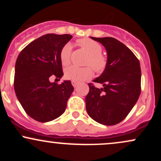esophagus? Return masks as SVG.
Instances as JSON below:
<instances>
[{"label": "esophagus", "instance_id": "1", "mask_svg": "<svg viewBox=\"0 0 161 161\" xmlns=\"http://www.w3.org/2000/svg\"><path fill=\"white\" fill-rule=\"evenodd\" d=\"M78 84H79V83L77 82H75V81H72V85H73V87H75V88L77 86H78Z\"/></svg>", "mask_w": 161, "mask_h": 161}]
</instances>
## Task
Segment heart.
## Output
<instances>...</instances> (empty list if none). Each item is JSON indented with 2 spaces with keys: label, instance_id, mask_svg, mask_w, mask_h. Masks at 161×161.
Masks as SVG:
<instances>
[{
  "label": "heart",
  "instance_id": "heart-1",
  "mask_svg": "<svg viewBox=\"0 0 161 161\" xmlns=\"http://www.w3.org/2000/svg\"><path fill=\"white\" fill-rule=\"evenodd\" d=\"M79 45L88 54L86 60V65H91L97 73H102L108 66V57L102 53V46L98 42L88 38L78 40ZM73 46L67 42L62 47L60 51V60L63 66L69 64ZM89 66L78 67L70 66L66 68L64 75L67 79L79 82L92 78L93 70Z\"/></svg>",
  "mask_w": 161,
  "mask_h": 161
}]
</instances>
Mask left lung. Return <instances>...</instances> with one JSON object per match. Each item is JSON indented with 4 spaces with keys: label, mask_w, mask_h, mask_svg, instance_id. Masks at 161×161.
Returning <instances> with one entry per match:
<instances>
[{
    "label": "left lung",
    "mask_w": 161,
    "mask_h": 161,
    "mask_svg": "<svg viewBox=\"0 0 161 161\" xmlns=\"http://www.w3.org/2000/svg\"><path fill=\"white\" fill-rule=\"evenodd\" d=\"M104 46L108 53V66L94 82L103 85L97 88L88 83L86 110L94 120L114 125L126 117L141 93L139 60L124 44L111 37L95 38Z\"/></svg>",
    "instance_id": "left-lung-1"
}]
</instances>
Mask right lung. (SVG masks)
<instances>
[{
    "instance_id": "add662e5",
    "label": "right lung",
    "mask_w": 161,
    "mask_h": 161,
    "mask_svg": "<svg viewBox=\"0 0 161 161\" xmlns=\"http://www.w3.org/2000/svg\"><path fill=\"white\" fill-rule=\"evenodd\" d=\"M71 35L46 34L29 43L16 61L14 90L25 113L35 120L45 123L65 111L74 88L70 81L51 82L64 75L60 51Z\"/></svg>"
}]
</instances>
